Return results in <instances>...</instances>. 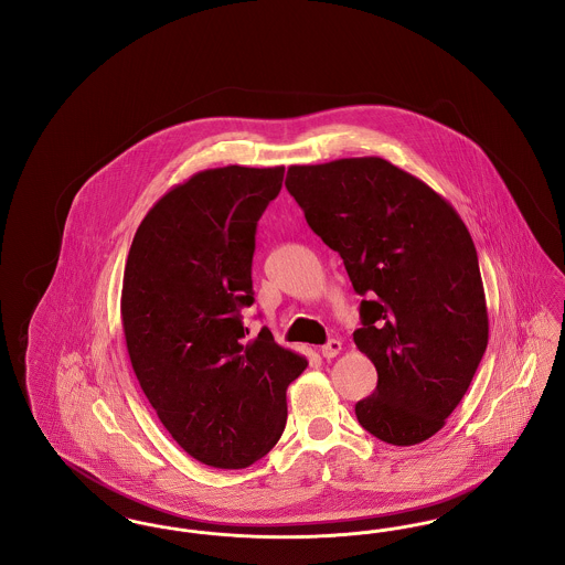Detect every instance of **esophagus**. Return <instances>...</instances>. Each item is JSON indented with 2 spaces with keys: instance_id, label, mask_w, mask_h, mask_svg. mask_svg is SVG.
Here are the masks:
<instances>
[{
  "instance_id": "1",
  "label": "esophagus",
  "mask_w": 565,
  "mask_h": 565,
  "mask_svg": "<svg viewBox=\"0 0 565 565\" xmlns=\"http://www.w3.org/2000/svg\"><path fill=\"white\" fill-rule=\"evenodd\" d=\"M343 350V345H341V341H337V339H330L326 345L320 348V353H322L323 358H334V355H339Z\"/></svg>"
}]
</instances>
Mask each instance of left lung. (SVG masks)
I'll list each match as a JSON object with an SVG mask.
<instances>
[{"label": "left lung", "mask_w": 565, "mask_h": 565, "mask_svg": "<svg viewBox=\"0 0 565 565\" xmlns=\"http://www.w3.org/2000/svg\"><path fill=\"white\" fill-rule=\"evenodd\" d=\"M286 189L364 296L353 341L379 379L355 404L360 426L398 447L428 440L468 392L489 339L466 224L428 184L379 157L292 164Z\"/></svg>", "instance_id": "1"}]
</instances>
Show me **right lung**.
<instances>
[{
    "instance_id": "obj_1",
    "label": "right lung",
    "mask_w": 565,
    "mask_h": 565,
    "mask_svg": "<svg viewBox=\"0 0 565 565\" xmlns=\"http://www.w3.org/2000/svg\"><path fill=\"white\" fill-rule=\"evenodd\" d=\"M284 167L194 173L141 220L122 279V330L137 381L173 440L205 466L247 468L286 428V390L307 360L249 337L256 224Z\"/></svg>"
}]
</instances>
